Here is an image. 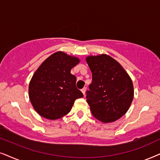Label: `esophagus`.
Instances as JSON below:
<instances>
[{"mask_svg": "<svg viewBox=\"0 0 160 160\" xmlns=\"http://www.w3.org/2000/svg\"><path fill=\"white\" fill-rule=\"evenodd\" d=\"M82 93H83V95L85 96V94H86V88H83L82 89Z\"/></svg>", "mask_w": 160, "mask_h": 160, "instance_id": "esophagus-1", "label": "esophagus"}]
</instances>
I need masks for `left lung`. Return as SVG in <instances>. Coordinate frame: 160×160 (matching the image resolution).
<instances>
[{"instance_id":"1","label":"left lung","mask_w":160,"mask_h":160,"mask_svg":"<svg viewBox=\"0 0 160 160\" xmlns=\"http://www.w3.org/2000/svg\"><path fill=\"white\" fill-rule=\"evenodd\" d=\"M86 62L92 73L86 99L93 116L103 123L118 120L132 102L134 88L130 77L108 55L88 56Z\"/></svg>"}]
</instances>
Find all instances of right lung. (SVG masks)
<instances>
[{"label":"right lung","instance_id":"right-lung-1","mask_svg":"<svg viewBox=\"0 0 160 160\" xmlns=\"http://www.w3.org/2000/svg\"><path fill=\"white\" fill-rule=\"evenodd\" d=\"M79 62L76 57L59 51L38 68L30 82L28 93L40 116L50 120L60 118L69 113L75 99L83 97L76 87V77L70 73Z\"/></svg>","mask_w":160,"mask_h":160}]
</instances>
